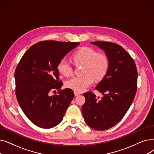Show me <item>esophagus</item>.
<instances>
[{"instance_id":"1","label":"esophagus","mask_w":154,"mask_h":154,"mask_svg":"<svg viewBox=\"0 0 154 154\" xmlns=\"http://www.w3.org/2000/svg\"><path fill=\"white\" fill-rule=\"evenodd\" d=\"M74 94H75V96H79L80 94V93L77 92V91H74Z\"/></svg>"}]
</instances>
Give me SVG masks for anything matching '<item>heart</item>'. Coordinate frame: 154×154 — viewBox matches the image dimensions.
Returning <instances> with one entry per match:
<instances>
[{"mask_svg":"<svg viewBox=\"0 0 154 154\" xmlns=\"http://www.w3.org/2000/svg\"><path fill=\"white\" fill-rule=\"evenodd\" d=\"M73 60L77 65H83L84 75L73 77L66 83L67 88L77 92L84 91L96 80H101L107 74L109 68V60L106 55L97 53L96 51L88 47H84L76 51ZM58 70L62 75L68 77L73 72L70 63L63 58L59 62Z\"/></svg>","mask_w":154,"mask_h":154,"instance_id":"1","label":"heart"}]
</instances>
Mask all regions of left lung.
Instances as JSON below:
<instances>
[{
  "mask_svg": "<svg viewBox=\"0 0 154 154\" xmlns=\"http://www.w3.org/2000/svg\"><path fill=\"white\" fill-rule=\"evenodd\" d=\"M91 43L104 51L109 68L95 88L103 97H97L92 92L84 93L82 112L87 125L104 131L120 122L130 108L137 89L138 73L134 60L121 46L104 42Z\"/></svg>",
  "mask_w": 154,
  "mask_h": 154,
  "instance_id": "left-lung-1",
  "label": "left lung"
}]
</instances>
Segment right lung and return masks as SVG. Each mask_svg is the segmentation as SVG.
<instances>
[{
    "label": "right lung",
    "mask_w": 154,
    "mask_h": 154,
    "mask_svg": "<svg viewBox=\"0 0 154 154\" xmlns=\"http://www.w3.org/2000/svg\"><path fill=\"white\" fill-rule=\"evenodd\" d=\"M79 42L45 41L25 52L15 71L16 95L25 115L35 125L51 128L60 123L74 97L71 89L60 90L57 66ZM59 90L58 94L49 92Z\"/></svg>",
    "instance_id": "add662e5"
}]
</instances>
